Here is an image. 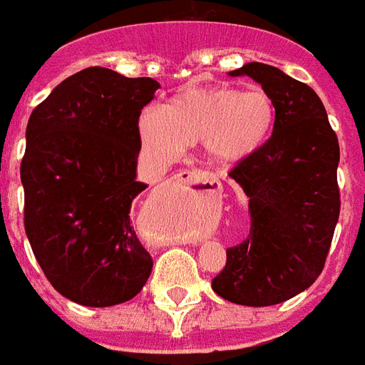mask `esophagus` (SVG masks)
I'll list each match as a JSON object with an SVG mask.
<instances>
[{
  "mask_svg": "<svg viewBox=\"0 0 365 365\" xmlns=\"http://www.w3.org/2000/svg\"><path fill=\"white\" fill-rule=\"evenodd\" d=\"M175 182L187 183V185H197L199 191H220V183L217 180H209V178H203L197 172H190V170H182L174 175Z\"/></svg>",
  "mask_w": 365,
  "mask_h": 365,
  "instance_id": "1",
  "label": "esophagus"
}]
</instances>
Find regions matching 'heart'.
Here are the masks:
<instances>
[{"mask_svg":"<svg viewBox=\"0 0 365 365\" xmlns=\"http://www.w3.org/2000/svg\"><path fill=\"white\" fill-rule=\"evenodd\" d=\"M277 106L263 88H187L160 110L143 114L139 131L148 153L175 158L203 143L210 164L232 166L263 147L274 128Z\"/></svg>","mask_w":365,"mask_h":365,"instance_id":"obj_1","label":"heart"}]
</instances>
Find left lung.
<instances>
[{
	"label": "left lung",
	"instance_id": "obj_1",
	"mask_svg": "<svg viewBox=\"0 0 365 365\" xmlns=\"http://www.w3.org/2000/svg\"><path fill=\"white\" fill-rule=\"evenodd\" d=\"M242 75L271 94L277 121L271 139L230 172L250 199L251 228L226 250L212 290L232 304L265 307L304 292L325 267L341 212V150L312 86L259 61L230 71Z\"/></svg>",
	"mask_w": 365,
	"mask_h": 365
}]
</instances>
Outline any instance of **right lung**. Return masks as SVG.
<instances>
[{
  "label": "right lung",
  "mask_w": 365,
  "mask_h": 365,
  "mask_svg": "<svg viewBox=\"0 0 365 365\" xmlns=\"http://www.w3.org/2000/svg\"><path fill=\"white\" fill-rule=\"evenodd\" d=\"M160 85L86 67L32 110L21 162L24 230L46 279L88 307L135 298L153 259L131 226L139 115Z\"/></svg>",
  "instance_id": "add662e5"
}]
</instances>
